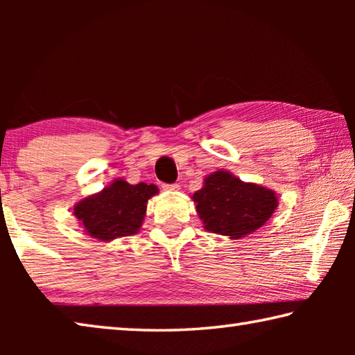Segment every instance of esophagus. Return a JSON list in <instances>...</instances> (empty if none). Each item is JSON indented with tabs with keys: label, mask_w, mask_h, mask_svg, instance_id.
<instances>
[{
	"label": "esophagus",
	"mask_w": 355,
	"mask_h": 355,
	"mask_svg": "<svg viewBox=\"0 0 355 355\" xmlns=\"http://www.w3.org/2000/svg\"><path fill=\"white\" fill-rule=\"evenodd\" d=\"M163 189H164L166 192H177V191L180 189V186H178L177 183H173V184H163Z\"/></svg>",
	"instance_id": "34e87169"
}]
</instances>
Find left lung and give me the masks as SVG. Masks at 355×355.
Returning a JSON list of instances; mask_svg holds the SVG:
<instances>
[{
	"mask_svg": "<svg viewBox=\"0 0 355 355\" xmlns=\"http://www.w3.org/2000/svg\"><path fill=\"white\" fill-rule=\"evenodd\" d=\"M203 228L216 235L239 239L261 228L279 205L275 191L245 183L228 171H216L191 196Z\"/></svg>",
	"mask_w": 355,
	"mask_h": 355,
	"instance_id": "8db88e82",
	"label": "left lung"
}]
</instances>
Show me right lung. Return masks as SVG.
<instances>
[{
  "instance_id": "add662e5",
  "label": "right lung",
  "mask_w": 355,
  "mask_h": 355,
  "mask_svg": "<svg viewBox=\"0 0 355 355\" xmlns=\"http://www.w3.org/2000/svg\"><path fill=\"white\" fill-rule=\"evenodd\" d=\"M158 192V186L155 184H130L122 178H116L97 194L76 202L73 214L87 236L112 241L139 232L148 199Z\"/></svg>"
}]
</instances>
